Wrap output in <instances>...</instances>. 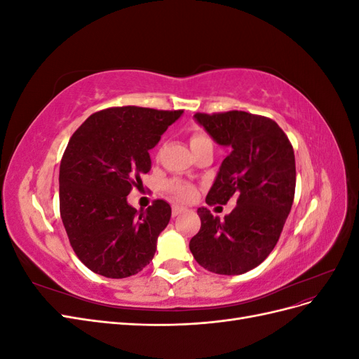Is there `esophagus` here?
<instances>
[{
    "instance_id": "obj_1",
    "label": "esophagus",
    "mask_w": 359,
    "mask_h": 359,
    "mask_svg": "<svg viewBox=\"0 0 359 359\" xmlns=\"http://www.w3.org/2000/svg\"><path fill=\"white\" fill-rule=\"evenodd\" d=\"M187 210L184 208V206H178V205H173L172 206V215L173 217H177V215H180V214H182V212H186Z\"/></svg>"
}]
</instances>
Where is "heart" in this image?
Here are the masks:
<instances>
[{"instance_id":"1","label":"heart","mask_w":359,"mask_h":359,"mask_svg":"<svg viewBox=\"0 0 359 359\" xmlns=\"http://www.w3.org/2000/svg\"><path fill=\"white\" fill-rule=\"evenodd\" d=\"M211 142V139L208 137V135L203 133L202 130H194L191 137H190V147H196L201 144H206ZM168 190L175 196L178 201L182 202H189L191 201L194 196H196V190H194L193 186L186 182H180V181H172L168 184Z\"/></svg>"}]
</instances>
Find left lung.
<instances>
[{"label": "left lung", "instance_id": "left-lung-1", "mask_svg": "<svg viewBox=\"0 0 359 359\" xmlns=\"http://www.w3.org/2000/svg\"><path fill=\"white\" fill-rule=\"evenodd\" d=\"M194 119L229 156L206 194L208 205L236 206L224 220L198 208L201 231L190 252L205 269L222 276L244 274L268 257L283 231L295 196V154L273 119L243 111L196 114Z\"/></svg>", "mask_w": 359, "mask_h": 359}]
</instances>
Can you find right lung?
<instances>
[{"instance_id":"right-lung-1","label":"right lung","mask_w":359,"mask_h":359,"mask_svg":"<svg viewBox=\"0 0 359 359\" xmlns=\"http://www.w3.org/2000/svg\"><path fill=\"white\" fill-rule=\"evenodd\" d=\"M184 111L124 106L95 112L76 130L60 165V212L81 262L107 278H126L153 260L170 205L147 210L127 196L151 169L149 149Z\"/></svg>"}]
</instances>
